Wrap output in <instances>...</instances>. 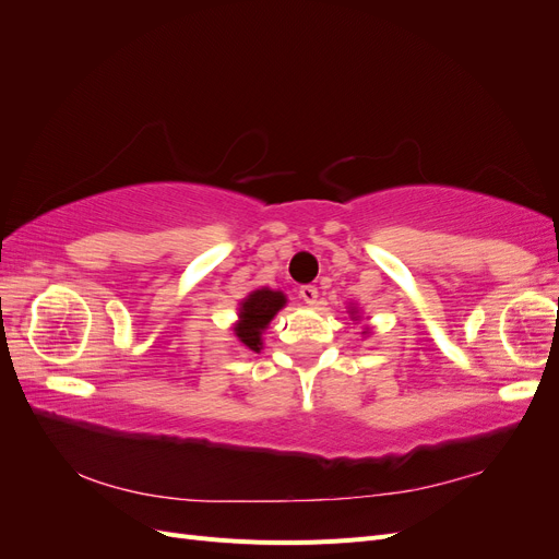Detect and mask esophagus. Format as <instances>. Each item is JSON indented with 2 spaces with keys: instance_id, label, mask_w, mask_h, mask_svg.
I'll use <instances>...</instances> for the list:
<instances>
[{
  "instance_id": "esophagus-1",
  "label": "esophagus",
  "mask_w": 559,
  "mask_h": 559,
  "mask_svg": "<svg viewBox=\"0 0 559 559\" xmlns=\"http://www.w3.org/2000/svg\"><path fill=\"white\" fill-rule=\"evenodd\" d=\"M300 298L308 302V306H314L317 302V298H319V292H317V286H312V284H306V286H300Z\"/></svg>"
}]
</instances>
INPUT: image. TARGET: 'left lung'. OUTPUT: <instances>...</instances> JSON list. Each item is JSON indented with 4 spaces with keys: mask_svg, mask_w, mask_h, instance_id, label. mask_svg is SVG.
Instances as JSON below:
<instances>
[{
    "mask_svg": "<svg viewBox=\"0 0 559 559\" xmlns=\"http://www.w3.org/2000/svg\"><path fill=\"white\" fill-rule=\"evenodd\" d=\"M354 312H357V310H352L349 314H352V319H357V317H354ZM364 333H368V331H364Z\"/></svg>",
    "mask_w": 559,
    "mask_h": 559,
    "instance_id": "1",
    "label": "left lung"
}]
</instances>
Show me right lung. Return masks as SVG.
I'll list each match as a JSON object with an SVG mask.
<instances>
[{
    "instance_id": "add662e5",
    "label": "right lung",
    "mask_w": 559,
    "mask_h": 559,
    "mask_svg": "<svg viewBox=\"0 0 559 559\" xmlns=\"http://www.w3.org/2000/svg\"><path fill=\"white\" fill-rule=\"evenodd\" d=\"M286 306V296L282 292H273L263 286V289L251 292L240 302V321L235 324V337H238L240 345L261 352L263 349V331L267 329L270 319H273L282 308Z\"/></svg>"
}]
</instances>
